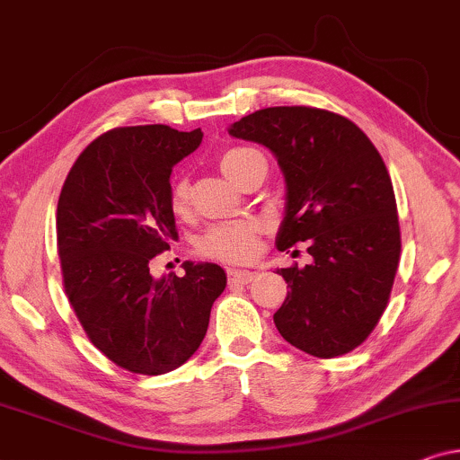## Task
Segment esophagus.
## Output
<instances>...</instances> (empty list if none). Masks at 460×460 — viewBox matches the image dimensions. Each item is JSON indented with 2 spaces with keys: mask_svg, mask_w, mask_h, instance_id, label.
Segmentation results:
<instances>
[{
  "mask_svg": "<svg viewBox=\"0 0 460 460\" xmlns=\"http://www.w3.org/2000/svg\"><path fill=\"white\" fill-rule=\"evenodd\" d=\"M228 279L232 282H241V285H247V282L257 279V272H249V270H228Z\"/></svg>",
  "mask_w": 460,
  "mask_h": 460,
  "instance_id": "1",
  "label": "esophagus"
}]
</instances>
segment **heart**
<instances>
[{"mask_svg": "<svg viewBox=\"0 0 460 460\" xmlns=\"http://www.w3.org/2000/svg\"><path fill=\"white\" fill-rule=\"evenodd\" d=\"M260 165H266V159H263L260 150L249 146H232L219 156V169L236 186H243L244 180ZM190 199L192 188L188 178L175 180L172 192H169V205H172V211L175 216H186L188 209H190ZM197 249L200 255L211 257V260L217 261H249L257 251V226L253 222H230L211 226L200 236Z\"/></svg>", "mask_w": 460, "mask_h": 460, "instance_id": "heart-1", "label": "heart"}]
</instances>
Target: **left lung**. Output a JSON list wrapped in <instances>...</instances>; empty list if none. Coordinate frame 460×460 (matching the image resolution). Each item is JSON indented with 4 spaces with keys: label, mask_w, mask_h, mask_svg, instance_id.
Returning <instances> with one entry per match:
<instances>
[{
    "label": "left lung",
    "mask_w": 460,
    "mask_h": 460,
    "mask_svg": "<svg viewBox=\"0 0 460 460\" xmlns=\"http://www.w3.org/2000/svg\"><path fill=\"white\" fill-rule=\"evenodd\" d=\"M230 134L268 146L287 180L276 244L305 243L312 263L280 268L288 285L274 324L316 358L356 349L385 312L400 261V222L385 163L368 136L337 112L272 106ZM297 255V251H293Z\"/></svg>",
    "instance_id": "8db88e82"
}]
</instances>
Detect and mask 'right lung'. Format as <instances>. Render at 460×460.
Listing matches in <instances>:
<instances>
[{
	"label": "right lung",
	"instance_id": "1",
	"mask_svg": "<svg viewBox=\"0 0 460 460\" xmlns=\"http://www.w3.org/2000/svg\"><path fill=\"white\" fill-rule=\"evenodd\" d=\"M203 131L115 128L68 172L56 209L62 285L85 335L129 373L163 375L199 349L226 288L216 263L153 279L150 263L178 238L169 192L173 165Z\"/></svg>",
	"mask_w": 460,
	"mask_h": 460
}]
</instances>
